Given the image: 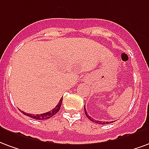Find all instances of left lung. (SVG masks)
Returning a JSON list of instances; mask_svg holds the SVG:
<instances>
[{
    "label": "left lung",
    "instance_id": "obj_1",
    "mask_svg": "<svg viewBox=\"0 0 149 149\" xmlns=\"http://www.w3.org/2000/svg\"><path fill=\"white\" fill-rule=\"evenodd\" d=\"M84 111H85L86 116L87 117L88 119H89V120H91V121H93V122H94V123L99 124V125H106V124H110V123H112V122H113V121H101V120H94V118H92L91 117V116H89V115L87 114V112H86V109L85 106H84Z\"/></svg>",
    "mask_w": 149,
    "mask_h": 149
}]
</instances>
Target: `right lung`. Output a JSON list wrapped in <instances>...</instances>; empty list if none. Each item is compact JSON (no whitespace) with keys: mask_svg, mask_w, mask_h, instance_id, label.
I'll list each match as a JSON object with an SVG mask.
<instances>
[{"mask_svg":"<svg viewBox=\"0 0 149 149\" xmlns=\"http://www.w3.org/2000/svg\"><path fill=\"white\" fill-rule=\"evenodd\" d=\"M62 102H63V97L61 99L59 100V102L58 103V105L55 106L54 109H52L51 111L47 112V113H41V114H29V113H27L25 112H23L22 113L26 116H28L29 118H33V119H36V120H47V119H49L52 117H53L54 115H55L60 109V107H61Z\"/></svg>","mask_w":149,"mask_h":149,"instance_id":"add662e5","label":"right lung"}]
</instances>
